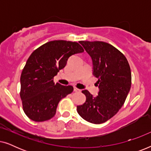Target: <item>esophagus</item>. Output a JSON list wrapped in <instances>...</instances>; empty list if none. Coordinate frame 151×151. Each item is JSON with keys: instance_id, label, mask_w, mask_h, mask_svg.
<instances>
[{"instance_id": "obj_1", "label": "esophagus", "mask_w": 151, "mask_h": 151, "mask_svg": "<svg viewBox=\"0 0 151 151\" xmlns=\"http://www.w3.org/2000/svg\"><path fill=\"white\" fill-rule=\"evenodd\" d=\"M73 91H75V92H80V91H81V90L79 89V88H76V87H74V88H73Z\"/></svg>"}]
</instances>
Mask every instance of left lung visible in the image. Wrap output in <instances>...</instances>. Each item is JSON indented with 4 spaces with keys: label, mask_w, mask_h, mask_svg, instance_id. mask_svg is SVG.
Here are the masks:
<instances>
[{
    "label": "left lung",
    "mask_w": 151,
    "mask_h": 151,
    "mask_svg": "<svg viewBox=\"0 0 151 151\" xmlns=\"http://www.w3.org/2000/svg\"><path fill=\"white\" fill-rule=\"evenodd\" d=\"M93 61V76L98 79V96L82 91L86 101L77 106L80 116L88 122L104 123L123 106L131 86V71L124 55L107 42L80 41Z\"/></svg>",
    "instance_id": "obj_1"
}]
</instances>
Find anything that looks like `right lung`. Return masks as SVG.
<instances>
[{
	"instance_id": "add662e5",
	"label": "right lung",
	"mask_w": 151,
	"mask_h": 151,
	"mask_svg": "<svg viewBox=\"0 0 151 151\" xmlns=\"http://www.w3.org/2000/svg\"><path fill=\"white\" fill-rule=\"evenodd\" d=\"M82 52L79 43L66 40L50 41L33 51L20 76V96L29 118L44 122L54 116L59 102L73 87L55 84L53 78L71 55Z\"/></svg>"
}]
</instances>
